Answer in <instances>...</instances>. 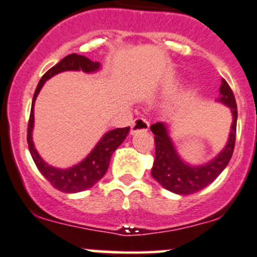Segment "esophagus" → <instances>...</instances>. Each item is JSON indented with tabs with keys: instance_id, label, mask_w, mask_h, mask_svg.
I'll list each match as a JSON object with an SVG mask.
<instances>
[{
	"instance_id": "esophagus-1",
	"label": "esophagus",
	"mask_w": 257,
	"mask_h": 257,
	"mask_svg": "<svg viewBox=\"0 0 257 257\" xmlns=\"http://www.w3.org/2000/svg\"><path fill=\"white\" fill-rule=\"evenodd\" d=\"M149 122H147L145 118H143V117H137L132 124L131 133L132 134H135V133L138 132H146L147 129H149Z\"/></svg>"
}]
</instances>
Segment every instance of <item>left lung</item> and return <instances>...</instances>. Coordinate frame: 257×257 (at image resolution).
<instances>
[{
	"label": "left lung",
	"instance_id": "1",
	"mask_svg": "<svg viewBox=\"0 0 257 257\" xmlns=\"http://www.w3.org/2000/svg\"><path fill=\"white\" fill-rule=\"evenodd\" d=\"M217 100L231 108L233 116L231 133L225 149L219 153L216 158L204 166L192 167L186 164L179 157L168 135L164 123L157 122L150 126L151 132L155 134L156 144V158L153 162L151 175L170 192L181 196L198 192L210 185L228 164L234 150L238 111L233 91L225 79H222V84L220 87V98Z\"/></svg>",
	"mask_w": 257,
	"mask_h": 257
}]
</instances>
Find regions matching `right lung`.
I'll return each instance as SVG.
<instances>
[{"instance_id": "1", "label": "right lung", "mask_w": 257, "mask_h": 257, "mask_svg": "<svg viewBox=\"0 0 257 257\" xmlns=\"http://www.w3.org/2000/svg\"><path fill=\"white\" fill-rule=\"evenodd\" d=\"M100 67L98 61H91L90 59L83 55H78L76 53L66 55L61 59L57 65L49 69L38 82L36 90H35L34 99H32L30 118H29L28 124V144L29 150H30L31 157L34 159L35 164L38 168L41 174L51 182V185L57 190L65 193H76L81 191L87 190V188L93 187L96 182L99 181L105 173L107 172L108 164L112 153L116 151V149L124 141L129 132V126L125 128H117L113 131L106 133L99 141L95 149L91 151L87 158L83 159L77 166L69 168V169H58L52 166H48L42 158L40 157L32 141V128H34V105L41 88L43 87L44 82L49 79L52 76L57 75L63 71H81L84 72H94Z\"/></svg>"}]
</instances>
